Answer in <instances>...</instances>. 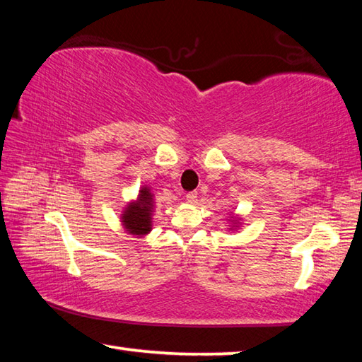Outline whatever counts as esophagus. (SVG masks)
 <instances>
[{
    "mask_svg": "<svg viewBox=\"0 0 362 362\" xmlns=\"http://www.w3.org/2000/svg\"><path fill=\"white\" fill-rule=\"evenodd\" d=\"M187 201L189 204H194L196 201H198V193L196 192H189V193H187Z\"/></svg>",
    "mask_w": 362,
    "mask_h": 362,
    "instance_id": "34e87169",
    "label": "esophagus"
}]
</instances>
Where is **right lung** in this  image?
I'll list each match as a JSON object with an SVG mask.
<instances>
[{
	"label": "right lung",
	"instance_id": "1",
	"mask_svg": "<svg viewBox=\"0 0 362 362\" xmlns=\"http://www.w3.org/2000/svg\"><path fill=\"white\" fill-rule=\"evenodd\" d=\"M151 212H153V196L150 189L144 187L139 192L137 201H134L124 209L121 222L124 228L132 235L144 236L151 230Z\"/></svg>",
	"mask_w": 362,
	"mask_h": 362
}]
</instances>
